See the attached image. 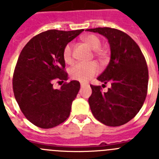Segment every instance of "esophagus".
<instances>
[{
    "mask_svg": "<svg viewBox=\"0 0 159 159\" xmlns=\"http://www.w3.org/2000/svg\"><path fill=\"white\" fill-rule=\"evenodd\" d=\"M88 83H84V82H81L80 83L81 88H83V87H85V86H88Z\"/></svg>",
    "mask_w": 159,
    "mask_h": 159,
    "instance_id": "esophagus-1",
    "label": "esophagus"
}]
</instances>
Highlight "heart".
Instances as JSON below:
<instances>
[{
  "label": "heart",
  "mask_w": 159,
  "mask_h": 159,
  "mask_svg": "<svg viewBox=\"0 0 159 159\" xmlns=\"http://www.w3.org/2000/svg\"><path fill=\"white\" fill-rule=\"evenodd\" d=\"M84 41L88 47L94 50L95 56L99 57H103L104 52L100 49L101 41L99 38L94 34H88L84 36ZM63 58L66 64L72 63V44L67 43L63 51ZM99 71V67L96 62H79L72 66L70 69V75L72 79L79 81H87L95 75Z\"/></svg>",
  "instance_id": "obj_1"
}]
</instances>
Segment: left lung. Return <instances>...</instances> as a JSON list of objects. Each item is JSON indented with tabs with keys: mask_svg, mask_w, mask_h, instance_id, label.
<instances>
[{
	"mask_svg": "<svg viewBox=\"0 0 159 159\" xmlns=\"http://www.w3.org/2000/svg\"><path fill=\"white\" fill-rule=\"evenodd\" d=\"M98 32L108 40L111 60L97 80L111 84L107 92L100 86L91 85L88 99L94 117L100 123L119 127L127 123L139 111L145 101L148 87V68L141 49L130 36L116 29H87Z\"/></svg>",
	"mask_w": 159,
	"mask_h": 159,
	"instance_id": "obj_1",
	"label": "left lung"
}]
</instances>
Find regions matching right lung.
Masks as SVG:
<instances>
[{
    "instance_id": "1",
    "label": "right lung",
    "mask_w": 159,
    "mask_h": 159,
    "mask_svg": "<svg viewBox=\"0 0 159 159\" xmlns=\"http://www.w3.org/2000/svg\"><path fill=\"white\" fill-rule=\"evenodd\" d=\"M83 31L41 32L26 43L18 57L12 77L14 96L25 118L36 127L52 128L69 117L80 84L76 80L66 82L63 51ZM55 81L66 82L55 89Z\"/></svg>"
}]
</instances>
